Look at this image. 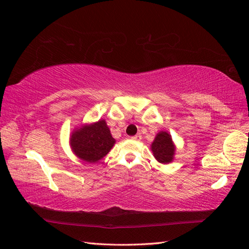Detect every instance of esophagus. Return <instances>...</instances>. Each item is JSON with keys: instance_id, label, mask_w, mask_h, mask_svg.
<instances>
[{"instance_id": "esophagus-1", "label": "esophagus", "mask_w": 249, "mask_h": 249, "mask_svg": "<svg viewBox=\"0 0 249 249\" xmlns=\"http://www.w3.org/2000/svg\"><path fill=\"white\" fill-rule=\"evenodd\" d=\"M131 139L132 140H136V141H140V140L142 139V136H141V133H138V135H136V136H133V137H131Z\"/></svg>"}]
</instances>
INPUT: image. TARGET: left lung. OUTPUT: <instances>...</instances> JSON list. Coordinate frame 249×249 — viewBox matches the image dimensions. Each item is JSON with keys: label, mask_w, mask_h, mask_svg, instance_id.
<instances>
[{"label": "left lung", "mask_w": 249, "mask_h": 249, "mask_svg": "<svg viewBox=\"0 0 249 249\" xmlns=\"http://www.w3.org/2000/svg\"><path fill=\"white\" fill-rule=\"evenodd\" d=\"M151 150L154 152L155 158L160 163L167 164L173 161L175 146L169 133L166 131L159 132L154 143L151 144Z\"/></svg>", "instance_id": "1"}]
</instances>
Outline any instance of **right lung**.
<instances>
[{
    "instance_id": "obj_1",
    "label": "right lung",
    "mask_w": 249,
    "mask_h": 249,
    "mask_svg": "<svg viewBox=\"0 0 249 249\" xmlns=\"http://www.w3.org/2000/svg\"><path fill=\"white\" fill-rule=\"evenodd\" d=\"M114 142L104 120L75 130L70 139L74 154L88 163H95L104 158Z\"/></svg>"
}]
</instances>
